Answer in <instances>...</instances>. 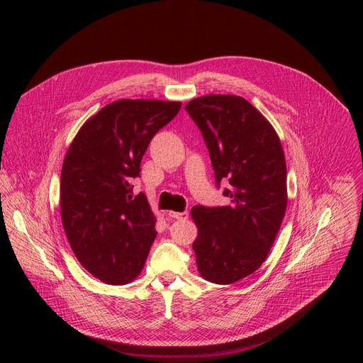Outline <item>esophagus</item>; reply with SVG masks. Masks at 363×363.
<instances>
[{
  "label": "esophagus",
  "mask_w": 363,
  "mask_h": 363,
  "mask_svg": "<svg viewBox=\"0 0 363 363\" xmlns=\"http://www.w3.org/2000/svg\"><path fill=\"white\" fill-rule=\"evenodd\" d=\"M169 216L172 219H177V220H186L189 217L187 211H169Z\"/></svg>",
  "instance_id": "obj_1"
}]
</instances>
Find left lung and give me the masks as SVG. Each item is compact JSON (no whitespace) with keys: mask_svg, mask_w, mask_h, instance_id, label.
Here are the masks:
<instances>
[{"mask_svg":"<svg viewBox=\"0 0 363 363\" xmlns=\"http://www.w3.org/2000/svg\"><path fill=\"white\" fill-rule=\"evenodd\" d=\"M208 149L216 183L229 182V206H194L200 276L230 284L256 272L280 230L287 206L286 160L266 117L240 96L208 94L186 104Z\"/></svg>","mask_w":363,"mask_h":363,"instance_id":"8db88e82","label":"left lung"}]
</instances>
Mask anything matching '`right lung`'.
Returning <instances> with one entry per match:
<instances>
[{
    "label": "right lung",
    "mask_w": 363,
    "mask_h": 363,
    "mask_svg": "<svg viewBox=\"0 0 363 363\" xmlns=\"http://www.w3.org/2000/svg\"><path fill=\"white\" fill-rule=\"evenodd\" d=\"M180 101L117 100L90 117L64 157L60 210L82 266L107 284L133 281L157 236L156 217L131 182L155 134Z\"/></svg>",
    "instance_id": "obj_1"
}]
</instances>
